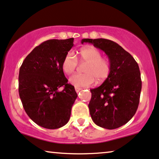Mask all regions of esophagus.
<instances>
[{"label":"esophagus","instance_id":"1","mask_svg":"<svg viewBox=\"0 0 159 159\" xmlns=\"http://www.w3.org/2000/svg\"><path fill=\"white\" fill-rule=\"evenodd\" d=\"M81 89H80V88H76V87H75V91H76V93H78V92H79Z\"/></svg>","mask_w":159,"mask_h":159}]
</instances>
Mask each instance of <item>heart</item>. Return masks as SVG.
Masks as SVG:
<instances>
[{"mask_svg":"<svg viewBox=\"0 0 159 159\" xmlns=\"http://www.w3.org/2000/svg\"><path fill=\"white\" fill-rule=\"evenodd\" d=\"M78 62L85 64L83 68V74H74L69 79L70 84L76 88L89 87L93 85L97 80V83H102L108 77L111 71V64L107 58L102 57V54L93 46H87L81 48L77 52ZM77 60L68 53L62 61V69L64 73H74L77 67Z\"/></svg>","mask_w":159,"mask_h":159,"instance_id":"heart-1","label":"heart"}]
</instances>
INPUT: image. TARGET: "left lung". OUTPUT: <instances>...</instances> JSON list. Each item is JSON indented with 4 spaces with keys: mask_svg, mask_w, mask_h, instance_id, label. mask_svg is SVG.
<instances>
[{
    "mask_svg": "<svg viewBox=\"0 0 159 159\" xmlns=\"http://www.w3.org/2000/svg\"><path fill=\"white\" fill-rule=\"evenodd\" d=\"M102 50L109 58L111 71L105 82L91 89L89 104L93 122L113 130L128 122L139 104L142 80L139 67L130 54L116 43L107 39H83Z\"/></svg>",
    "mask_w": 159,
    "mask_h": 159,
    "instance_id": "obj_1",
    "label": "left lung"
}]
</instances>
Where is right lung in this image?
<instances>
[{
    "label": "right lung",
    "instance_id": "add662e5",
    "mask_svg": "<svg viewBox=\"0 0 159 159\" xmlns=\"http://www.w3.org/2000/svg\"><path fill=\"white\" fill-rule=\"evenodd\" d=\"M74 38L48 40L35 47L19 71V95L23 108L37 125L57 129L68 123L77 93L62 69ZM63 87L62 91H59Z\"/></svg>",
    "mask_w": 159,
    "mask_h": 159
}]
</instances>
